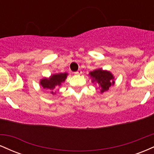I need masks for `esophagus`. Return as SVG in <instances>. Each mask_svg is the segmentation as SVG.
I'll return each mask as SVG.
<instances>
[{
  "instance_id": "esophagus-1",
  "label": "esophagus",
  "mask_w": 154,
  "mask_h": 154,
  "mask_svg": "<svg viewBox=\"0 0 154 154\" xmlns=\"http://www.w3.org/2000/svg\"><path fill=\"white\" fill-rule=\"evenodd\" d=\"M81 74H82V71H81V70H78V71L75 72V75H80Z\"/></svg>"
}]
</instances>
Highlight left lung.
<instances>
[{"label": "left lung", "mask_w": 154, "mask_h": 154, "mask_svg": "<svg viewBox=\"0 0 154 154\" xmlns=\"http://www.w3.org/2000/svg\"><path fill=\"white\" fill-rule=\"evenodd\" d=\"M89 76L92 78V82L99 86L100 93L109 91V88L115 84L114 77L110 71L102 69H96L90 72Z\"/></svg>", "instance_id": "8db88e82"}]
</instances>
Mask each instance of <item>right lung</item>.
<instances>
[{
  "label": "right lung",
  "mask_w": 154,
  "mask_h": 154,
  "mask_svg": "<svg viewBox=\"0 0 154 154\" xmlns=\"http://www.w3.org/2000/svg\"><path fill=\"white\" fill-rule=\"evenodd\" d=\"M68 74L66 72L64 73L54 74L51 75L49 77H44L40 80V85L44 89L50 90L51 94L54 95V90L61 85L63 82L66 80Z\"/></svg>",
  "instance_id": "obj_1"
}]
</instances>
